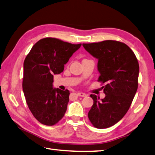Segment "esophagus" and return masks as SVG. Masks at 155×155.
Listing matches in <instances>:
<instances>
[{"instance_id": "obj_1", "label": "esophagus", "mask_w": 155, "mask_h": 155, "mask_svg": "<svg viewBox=\"0 0 155 155\" xmlns=\"http://www.w3.org/2000/svg\"><path fill=\"white\" fill-rule=\"evenodd\" d=\"M77 95H78V96H79V97H86L87 94H85V93H83V92H78Z\"/></svg>"}]
</instances>
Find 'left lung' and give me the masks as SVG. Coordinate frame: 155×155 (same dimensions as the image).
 Returning a JSON list of instances; mask_svg holds the SVG:
<instances>
[{"mask_svg": "<svg viewBox=\"0 0 155 155\" xmlns=\"http://www.w3.org/2000/svg\"><path fill=\"white\" fill-rule=\"evenodd\" d=\"M83 46L98 60L97 81L106 83L102 87L106 95L104 99L90 95L94 104L89 119L95 127L108 128L119 122L131 104L138 86V61L133 51L119 41L108 40L83 43Z\"/></svg>", "mask_w": 155, "mask_h": 155, "instance_id": "obj_1", "label": "left lung"}]
</instances>
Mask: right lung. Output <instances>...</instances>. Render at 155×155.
I'll use <instances>...</instances> for the list:
<instances>
[{
	"mask_svg": "<svg viewBox=\"0 0 155 155\" xmlns=\"http://www.w3.org/2000/svg\"><path fill=\"white\" fill-rule=\"evenodd\" d=\"M81 46L45 38L35 44L25 59L24 94L30 110L42 124L53 125L64 116L70 91L53 88V74L63 72L64 64Z\"/></svg>",
	"mask_w": 155,
	"mask_h": 155,
	"instance_id": "obj_1",
	"label": "right lung"
}]
</instances>
